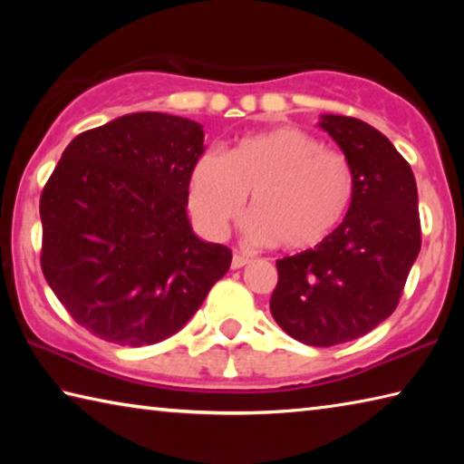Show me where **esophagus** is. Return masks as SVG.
Listing matches in <instances>:
<instances>
[{"label": "esophagus", "instance_id": "34e87169", "mask_svg": "<svg viewBox=\"0 0 464 464\" xmlns=\"http://www.w3.org/2000/svg\"><path fill=\"white\" fill-rule=\"evenodd\" d=\"M249 262H251L249 256H246V254H235V256H233V262H231V268H233V270L243 268V266L249 264Z\"/></svg>", "mask_w": 464, "mask_h": 464}]
</instances>
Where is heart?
<instances>
[{"label":"heart","instance_id":"1","mask_svg":"<svg viewBox=\"0 0 464 464\" xmlns=\"http://www.w3.org/2000/svg\"><path fill=\"white\" fill-rule=\"evenodd\" d=\"M356 192L348 157L293 127L241 137L221 155L204 153L188 179V204L204 233L223 235L249 196L251 237L290 251L332 237L350 217Z\"/></svg>","mask_w":464,"mask_h":464}]
</instances>
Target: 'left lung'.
<instances>
[{
    "mask_svg": "<svg viewBox=\"0 0 464 464\" xmlns=\"http://www.w3.org/2000/svg\"><path fill=\"white\" fill-rule=\"evenodd\" d=\"M319 127L354 166L356 200L325 243L276 260L270 311L290 337L329 348L362 337L395 311L421 229L413 171L391 140L352 116L324 114Z\"/></svg>",
    "mask_w": 464,
    "mask_h": 464,
    "instance_id": "left-lung-1",
    "label": "left lung"
}]
</instances>
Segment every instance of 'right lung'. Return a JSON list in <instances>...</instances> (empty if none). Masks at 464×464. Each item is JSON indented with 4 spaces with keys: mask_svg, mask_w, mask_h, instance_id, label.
<instances>
[{
    "mask_svg": "<svg viewBox=\"0 0 464 464\" xmlns=\"http://www.w3.org/2000/svg\"><path fill=\"white\" fill-rule=\"evenodd\" d=\"M198 122L124 114L67 145L41 196L43 274L77 324L102 340L151 345L179 332L231 266L196 237L188 179Z\"/></svg>",
    "mask_w": 464,
    "mask_h": 464,
    "instance_id": "right-lung-1",
    "label": "right lung"
}]
</instances>
